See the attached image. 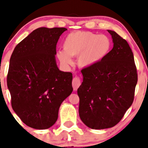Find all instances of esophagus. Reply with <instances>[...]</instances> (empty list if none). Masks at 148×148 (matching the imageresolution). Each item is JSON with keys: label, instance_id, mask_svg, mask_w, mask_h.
<instances>
[{"label": "esophagus", "instance_id": "34e87169", "mask_svg": "<svg viewBox=\"0 0 148 148\" xmlns=\"http://www.w3.org/2000/svg\"><path fill=\"white\" fill-rule=\"evenodd\" d=\"M80 85H81L80 78H79L78 76H76L75 78H73V80H72V86H73L74 90H77V89L80 87Z\"/></svg>", "mask_w": 148, "mask_h": 148}]
</instances>
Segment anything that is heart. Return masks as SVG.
Instances as JSON below:
<instances>
[{
	"instance_id": "obj_1",
	"label": "heart",
	"mask_w": 148,
	"mask_h": 148,
	"mask_svg": "<svg viewBox=\"0 0 148 148\" xmlns=\"http://www.w3.org/2000/svg\"><path fill=\"white\" fill-rule=\"evenodd\" d=\"M63 48L64 50L57 52V56L63 64H70V56H78V65L81 68H88L106 56L111 48V41L105 35L78 31L68 35L63 43Z\"/></svg>"
}]
</instances>
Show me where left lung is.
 <instances>
[{
    "label": "left lung",
    "mask_w": 148,
    "mask_h": 148,
    "mask_svg": "<svg viewBox=\"0 0 148 148\" xmlns=\"http://www.w3.org/2000/svg\"><path fill=\"white\" fill-rule=\"evenodd\" d=\"M114 47L98 63L81 70L83 82L78 89L79 116L95 130L116 125L134 101L138 82L134 54L128 43L116 32Z\"/></svg>",
    "instance_id": "8db88e82"
}]
</instances>
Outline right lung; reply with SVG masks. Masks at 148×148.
<instances>
[{
	"mask_svg": "<svg viewBox=\"0 0 148 148\" xmlns=\"http://www.w3.org/2000/svg\"><path fill=\"white\" fill-rule=\"evenodd\" d=\"M66 28H38L18 44L11 55L7 86L14 111L26 125L49 128L62 102L72 92V74L59 70L56 45Z\"/></svg>",
	"mask_w": 148,
	"mask_h": 148,
	"instance_id": "1",
	"label": "right lung"
}]
</instances>
